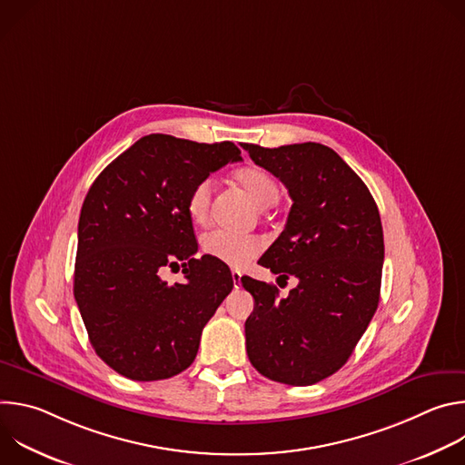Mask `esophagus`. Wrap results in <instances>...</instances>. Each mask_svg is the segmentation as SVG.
I'll list each match as a JSON object with an SVG mask.
<instances>
[{"label": "esophagus", "mask_w": 465, "mask_h": 465, "mask_svg": "<svg viewBox=\"0 0 465 465\" xmlns=\"http://www.w3.org/2000/svg\"><path fill=\"white\" fill-rule=\"evenodd\" d=\"M241 276H242V274H241L239 271H232V280H233V287H235V289L241 287Z\"/></svg>", "instance_id": "34e87169"}]
</instances>
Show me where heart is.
I'll use <instances>...</instances> for the list:
<instances>
[{
    "label": "heart",
    "mask_w": 465,
    "mask_h": 465,
    "mask_svg": "<svg viewBox=\"0 0 465 465\" xmlns=\"http://www.w3.org/2000/svg\"><path fill=\"white\" fill-rule=\"evenodd\" d=\"M233 178L248 193V196L257 206L269 208L278 203L280 198L278 182L264 169L248 165L239 169ZM212 193H213L212 178L198 180L191 187L185 201V210L193 224L203 226L208 223L210 208H212ZM201 248L206 255H212L217 261L232 264V267H242V264L252 261L262 250V242L255 235L212 230L203 235Z\"/></svg>",
    "instance_id": "b5f03b06"
}]
</instances>
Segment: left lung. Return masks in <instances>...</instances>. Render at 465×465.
<instances>
[{
    "instance_id": "8db88e82",
    "label": "left lung",
    "mask_w": 465,
    "mask_h": 465,
    "mask_svg": "<svg viewBox=\"0 0 465 465\" xmlns=\"http://www.w3.org/2000/svg\"><path fill=\"white\" fill-rule=\"evenodd\" d=\"M242 149L292 198L285 230L259 264L298 278L287 298L274 285L241 278L255 300L244 323L246 353L261 375L309 386L348 362L377 311L384 261L379 210L359 174L322 143Z\"/></svg>"
}]
</instances>
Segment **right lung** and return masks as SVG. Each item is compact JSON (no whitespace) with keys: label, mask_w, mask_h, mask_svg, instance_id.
<instances>
[{"label":"right lung","mask_w":465,"mask_h":465,"mask_svg":"<svg viewBox=\"0 0 465 465\" xmlns=\"http://www.w3.org/2000/svg\"><path fill=\"white\" fill-rule=\"evenodd\" d=\"M232 142L149 134L92 183L79 219L74 294L95 353L132 381L169 379L196 357L203 329L232 292L228 264L203 255L185 210L191 187L228 162ZM182 266L169 286L163 268Z\"/></svg>","instance_id":"1"}]
</instances>
